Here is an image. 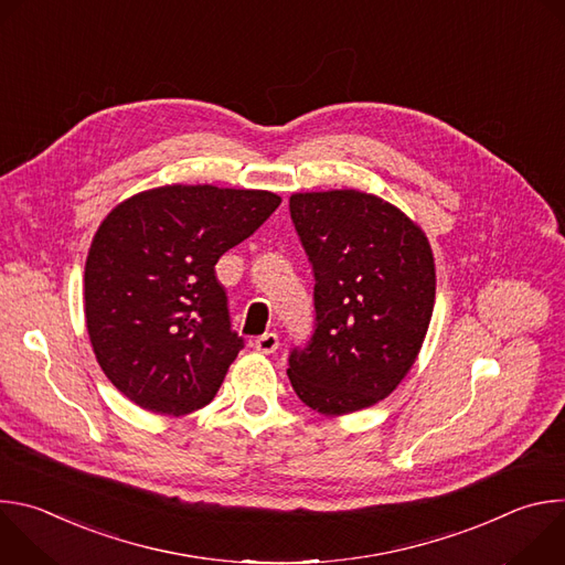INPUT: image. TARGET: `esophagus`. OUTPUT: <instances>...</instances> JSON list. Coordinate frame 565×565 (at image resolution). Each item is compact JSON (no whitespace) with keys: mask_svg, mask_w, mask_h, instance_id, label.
I'll return each mask as SVG.
<instances>
[{"mask_svg":"<svg viewBox=\"0 0 565 565\" xmlns=\"http://www.w3.org/2000/svg\"><path fill=\"white\" fill-rule=\"evenodd\" d=\"M253 347H255V351H259L264 355H270L279 349V338H277V333H264L257 340H253Z\"/></svg>","mask_w":565,"mask_h":565,"instance_id":"esophagus-1","label":"esophagus"}]
</instances>
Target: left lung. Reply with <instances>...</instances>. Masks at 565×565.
Returning <instances> with one entry per match:
<instances>
[{"label": "left lung", "instance_id": "left-lung-1", "mask_svg": "<svg viewBox=\"0 0 565 565\" xmlns=\"http://www.w3.org/2000/svg\"><path fill=\"white\" fill-rule=\"evenodd\" d=\"M290 218L315 275V333L288 358L290 384L324 416L373 407L425 342L436 299L429 241L405 212L358 190L292 194Z\"/></svg>", "mask_w": 565, "mask_h": 565}]
</instances>
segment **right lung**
<instances>
[{
	"label": "right lung",
	"instance_id": "right-lung-1",
	"mask_svg": "<svg viewBox=\"0 0 565 565\" xmlns=\"http://www.w3.org/2000/svg\"><path fill=\"white\" fill-rule=\"evenodd\" d=\"M279 203L266 190L166 185L100 223L85 266L87 331L105 375L140 409L210 405L244 349L214 266Z\"/></svg>",
	"mask_w": 565,
	"mask_h": 565
}]
</instances>
